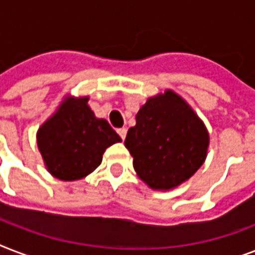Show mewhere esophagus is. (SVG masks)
Wrapping results in <instances>:
<instances>
[{
	"mask_svg": "<svg viewBox=\"0 0 255 255\" xmlns=\"http://www.w3.org/2000/svg\"><path fill=\"white\" fill-rule=\"evenodd\" d=\"M118 133H119V136L122 137V140L126 139V136H127V129L126 128H119L118 129Z\"/></svg>",
	"mask_w": 255,
	"mask_h": 255,
	"instance_id": "34e87169",
	"label": "esophagus"
}]
</instances>
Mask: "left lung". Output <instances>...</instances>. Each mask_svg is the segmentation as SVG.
Segmentation results:
<instances>
[{
  "label": "left lung",
  "mask_w": 255,
  "mask_h": 255,
  "mask_svg": "<svg viewBox=\"0 0 255 255\" xmlns=\"http://www.w3.org/2000/svg\"><path fill=\"white\" fill-rule=\"evenodd\" d=\"M136 173L149 188L173 189L193 176L206 159L205 124L176 92L149 98L124 141Z\"/></svg>",
  "instance_id": "8db88e82"
}]
</instances>
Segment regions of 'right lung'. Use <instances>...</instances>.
<instances>
[{"label":"right lung","instance_id":"1","mask_svg":"<svg viewBox=\"0 0 255 255\" xmlns=\"http://www.w3.org/2000/svg\"><path fill=\"white\" fill-rule=\"evenodd\" d=\"M88 98H66L37 132L45 165L63 181L81 180L102 163L104 151L122 141L107 120L98 119Z\"/></svg>","mask_w":255,"mask_h":255}]
</instances>
